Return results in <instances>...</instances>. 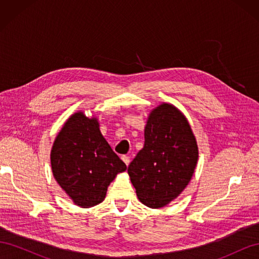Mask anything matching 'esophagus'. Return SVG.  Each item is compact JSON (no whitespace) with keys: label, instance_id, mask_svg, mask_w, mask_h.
I'll return each mask as SVG.
<instances>
[{"label":"esophagus","instance_id":"obj_1","mask_svg":"<svg viewBox=\"0 0 259 259\" xmlns=\"http://www.w3.org/2000/svg\"><path fill=\"white\" fill-rule=\"evenodd\" d=\"M122 160H123V162L128 166V164H130V162H131L130 156H128V155H122Z\"/></svg>","mask_w":259,"mask_h":259}]
</instances>
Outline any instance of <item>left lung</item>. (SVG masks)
Here are the masks:
<instances>
[{"label": "left lung", "instance_id": "8db88e82", "mask_svg": "<svg viewBox=\"0 0 259 259\" xmlns=\"http://www.w3.org/2000/svg\"><path fill=\"white\" fill-rule=\"evenodd\" d=\"M198 159L197 139L184 113L167 103L152 109L144 148L127 168L139 201L151 208L167 205L190 183Z\"/></svg>", "mask_w": 259, "mask_h": 259}]
</instances>
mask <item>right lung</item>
Segmentation results:
<instances>
[{
    "label": "right lung",
    "mask_w": 259,
    "mask_h": 259,
    "mask_svg": "<svg viewBox=\"0 0 259 259\" xmlns=\"http://www.w3.org/2000/svg\"><path fill=\"white\" fill-rule=\"evenodd\" d=\"M51 164L57 184L83 208L103 202L108 186L127 168L100 133L97 117L83 111L70 116L55 138Z\"/></svg>",
    "instance_id": "obj_1"
}]
</instances>
